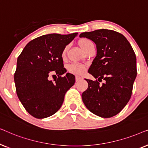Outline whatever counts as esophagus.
Returning <instances> with one entry per match:
<instances>
[{"label": "esophagus", "instance_id": "1", "mask_svg": "<svg viewBox=\"0 0 148 148\" xmlns=\"http://www.w3.org/2000/svg\"><path fill=\"white\" fill-rule=\"evenodd\" d=\"M82 79H83V78L82 77H79V76H76V77H75V80H76V82H79V81L82 80Z\"/></svg>", "mask_w": 148, "mask_h": 148}]
</instances>
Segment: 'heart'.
I'll use <instances>...</instances> for the list:
<instances>
[{"label":"heart","instance_id":"b5f03b06","mask_svg":"<svg viewBox=\"0 0 148 148\" xmlns=\"http://www.w3.org/2000/svg\"><path fill=\"white\" fill-rule=\"evenodd\" d=\"M78 44L80 46V48L86 52L88 50V48L90 47L93 44V42L91 41L90 40L88 39V38H82L78 41ZM69 49V46H64V48L62 49L61 52V58L62 59L64 60L66 56V52ZM86 66L83 65V64H70L68 66V70L71 73L75 74V75H82L84 74L85 71H86Z\"/></svg>","mask_w":148,"mask_h":148}]
</instances>
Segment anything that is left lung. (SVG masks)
<instances>
[{"label": "left lung", "mask_w": 148, "mask_h": 148, "mask_svg": "<svg viewBox=\"0 0 148 148\" xmlns=\"http://www.w3.org/2000/svg\"><path fill=\"white\" fill-rule=\"evenodd\" d=\"M80 38L96 44V56L88 73L96 81L85 79L88 88L82 95L85 106L102 118L115 116L130 100L137 76L136 56L130 43L123 34L101 29L84 32ZM105 82L102 85V79Z\"/></svg>", "instance_id": "left-lung-1"}]
</instances>
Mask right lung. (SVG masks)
I'll list each match as a JSON object with an SVG mask.
<instances>
[{
	"mask_svg": "<svg viewBox=\"0 0 148 148\" xmlns=\"http://www.w3.org/2000/svg\"><path fill=\"white\" fill-rule=\"evenodd\" d=\"M77 34L42 36L30 41L18 57L14 75L16 92L25 110L35 118L55 114L75 82L73 74L61 77L66 72L61 52ZM52 73L58 76L53 82L48 79Z\"/></svg>",
	"mask_w": 148,
	"mask_h": 148,
	"instance_id": "right-lung-1",
	"label": "right lung"
}]
</instances>
